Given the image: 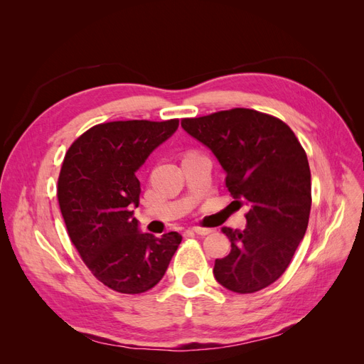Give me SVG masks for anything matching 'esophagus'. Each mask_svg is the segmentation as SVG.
<instances>
[{
	"mask_svg": "<svg viewBox=\"0 0 364 364\" xmlns=\"http://www.w3.org/2000/svg\"><path fill=\"white\" fill-rule=\"evenodd\" d=\"M193 232H196L197 235H202V237H205V235H209V234H211V232H213V229L196 226V228H193Z\"/></svg>",
	"mask_w": 364,
	"mask_h": 364,
	"instance_id": "1",
	"label": "esophagus"
}]
</instances>
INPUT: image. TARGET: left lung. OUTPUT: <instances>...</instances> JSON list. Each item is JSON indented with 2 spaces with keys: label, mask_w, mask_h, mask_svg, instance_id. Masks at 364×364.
Listing matches in <instances>:
<instances>
[{
  "label": "left lung",
  "mask_w": 364,
  "mask_h": 364,
  "mask_svg": "<svg viewBox=\"0 0 364 364\" xmlns=\"http://www.w3.org/2000/svg\"><path fill=\"white\" fill-rule=\"evenodd\" d=\"M181 124L213 150L230 196L250 206L246 229L222 228L230 252L215 259L217 282L240 294L269 287L287 270L310 218L311 173L304 147L284 121L253 109L183 118Z\"/></svg>",
  "instance_id": "left-lung-1"
}]
</instances>
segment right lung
<instances>
[{"mask_svg": "<svg viewBox=\"0 0 364 364\" xmlns=\"http://www.w3.org/2000/svg\"><path fill=\"white\" fill-rule=\"evenodd\" d=\"M178 126V118L97 124L65 155L58 181L65 226L86 267L114 291L155 287L182 241L178 232H141L134 217L141 193L135 173Z\"/></svg>", "mask_w": 364, "mask_h": 364, "instance_id": "1", "label": "right lung"}]
</instances>
